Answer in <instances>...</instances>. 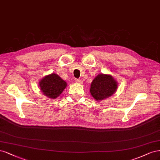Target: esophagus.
Wrapping results in <instances>:
<instances>
[{
	"mask_svg": "<svg viewBox=\"0 0 160 160\" xmlns=\"http://www.w3.org/2000/svg\"><path fill=\"white\" fill-rule=\"evenodd\" d=\"M75 82H76V83H79V84H82L83 83V81L80 79H75Z\"/></svg>",
	"mask_w": 160,
	"mask_h": 160,
	"instance_id": "34e87169",
	"label": "esophagus"
}]
</instances>
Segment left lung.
<instances>
[{"label": "left lung", "instance_id": "8db88e82", "mask_svg": "<svg viewBox=\"0 0 160 160\" xmlns=\"http://www.w3.org/2000/svg\"><path fill=\"white\" fill-rule=\"evenodd\" d=\"M118 86V82L112 75L100 73L92 80L90 92L96 101L100 102L114 94Z\"/></svg>", "mask_w": 160, "mask_h": 160}]
</instances>
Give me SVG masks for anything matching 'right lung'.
Listing matches in <instances>:
<instances>
[{
    "mask_svg": "<svg viewBox=\"0 0 160 160\" xmlns=\"http://www.w3.org/2000/svg\"><path fill=\"white\" fill-rule=\"evenodd\" d=\"M39 86L44 96L50 99H56L62 93L67 83L58 74L52 73L40 80Z\"/></svg>",
    "mask_w": 160,
    "mask_h": 160,
    "instance_id": "right-lung-1",
    "label": "right lung"
}]
</instances>
